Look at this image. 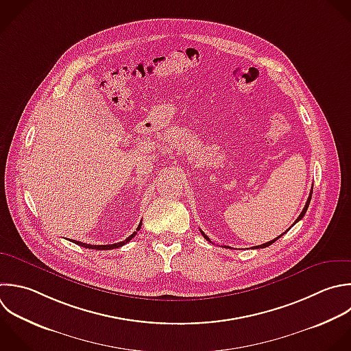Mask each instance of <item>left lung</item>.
I'll list each match as a JSON object with an SVG mask.
<instances>
[{
    "instance_id": "8db88e82",
    "label": "left lung",
    "mask_w": 351,
    "mask_h": 351,
    "mask_svg": "<svg viewBox=\"0 0 351 351\" xmlns=\"http://www.w3.org/2000/svg\"><path fill=\"white\" fill-rule=\"evenodd\" d=\"M311 193H313V191H310V195H308V197H307V202H306V204H304V207H303V210H302V213H300V214H299V217H298V219H296V221H295V222H293V225H295V223H296V222H298V221H300V219H302V218H303V217H304V214H306V211H307V207H308V204H310V200H311ZM200 232H202V234H203V237H204V239H206V240H208V241H210V243H211V240H210V239H208V237H207V236H206V234H204V232H203V230H200ZM285 232H287V230H285ZM285 232H284V233H285ZM284 233H282V234H284ZM282 234H280V236H278V237H276V239H273V240H270V241H267V243H265V244H262V245H255V247H254V248H265V247H269V245H270V244H271V243H274V241H276V240H278V239H280V237H281V236H282ZM226 248H229V247H226Z\"/></svg>"
}]
</instances>
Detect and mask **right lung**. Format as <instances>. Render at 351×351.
Wrapping results in <instances>:
<instances>
[{
	"instance_id": "right-lung-1",
	"label": "right lung",
	"mask_w": 351,
	"mask_h": 351,
	"mask_svg": "<svg viewBox=\"0 0 351 351\" xmlns=\"http://www.w3.org/2000/svg\"><path fill=\"white\" fill-rule=\"evenodd\" d=\"M140 228H141V223L138 225V228H137V230H140ZM137 234V232H134L133 234H130L126 240H123V241H119V243H115V244H103V245H92V244H86V243H81V241H74L75 244H78V245H81V247H85V248H92V250H114V248H118V247H122V245H125L128 241H130L134 236Z\"/></svg>"
}]
</instances>
